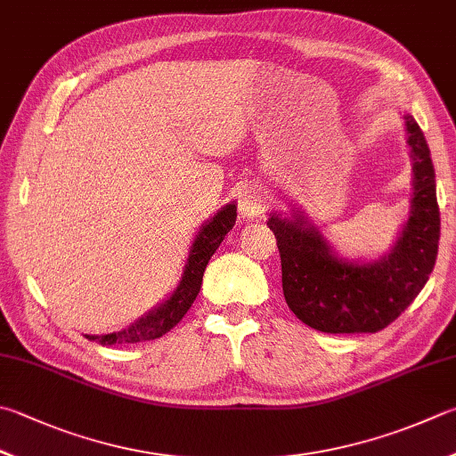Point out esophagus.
Listing matches in <instances>:
<instances>
[{
	"mask_svg": "<svg viewBox=\"0 0 456 456\" xmlns=\"http://www.w3.org/2000/svg\"><path fill=\"white\" fill-rule=\"evenodd\" d=\"M238 210L242 218H248V220L260 218L264 212V194L260 188L244 186L238 194Z\"/></svg>",
	"mask_w": 456,
	"mask_h": 456,
	"instance_id": "obj_1",
	"label": "esophagus"
}]
</instances>
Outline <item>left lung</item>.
Segmentation results:
<instances>
[{
    "label": "left lung",
    "mask_w": 456,
    "mask_h": 456,
    "mask_svg": "<svg viewBox=\"0 0 456 456\" xmlns=\"http://www.w3.org/2000/svg\"><path fill=\"white\" fill-rule=\"evenodd\" d=\"M413 157L409 220L387 256L369 264L335 256L322 232L297 212L294 220L270 214L278 240L281 288L297 320L323 333H375L413 304L435 268L441 238L435 168L425 134L405 115Z\"/></svg>",
    "instance_id": "left-lung-1"
}]
</instances>
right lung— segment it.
<instances>
[{
  "mask_svg": "<svg viewBox=\"0 0 456 456\" xmlns=\"http://www.w3.org/2000/svg\"><path fill=\"white\" fill-rule=\"evenodd\" d=\"M236 224V204H226L220 212L206 222L200 228L199 236L194 238V244L191 246V254L184 265L183 280H180L178 288L173 291L165 304L154 307L139 322H134L131 328L117 333L107 335H85L89 341H97L101 346H117V343H141L162 338L167 331H170L175 325L183 320L184 314L191 309L192 302L199 296L202 286V276L206 270V264L212 257V254L218 250L222 240Z\"/></svg>",
  "mask_w": 456,
  "mask_h": 456,
  "instance_id": "right-lung-1",
  "label": "right lung"
}]
</instances>
